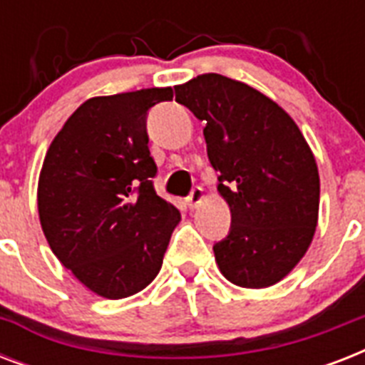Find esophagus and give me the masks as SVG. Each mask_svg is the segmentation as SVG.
Masks as SVG:
<instances>
[{
	"instance_id": "esophagus-1",
	"label": "esophagus",
	"mask_w": 365,
	"mask_h": 365,
	"mask_svg": "<svg viewBox=\"0 0 365 365\" xmlns=\"http://www.w3.org/2000/svg\"><path fill=\"white\" fill-rule=\"evenodd\" d=\"M202 199H205V191H202V187H193L187 199H185V202H187L189 208H197Z\"/></svg>"
}]
</instances>
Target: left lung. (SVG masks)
<instances>
[{"label": "left lung", "mask_w": 365, "mask_h": 365, "mask_svg": "<svg viewBox=\"0 0 365 365\" xmlns=\"http://www.w3.org/2000/svg\"><path fill=\"white\" fill-rule=\"evenodd\" d=\"M176 102L205 121L217 191L231 229L214 244L220 271L242 288L280 282L317 231L320 178L309 143L286 111L246 83L202 73L174 87Z\"/></svg>", "instance_id": "1"}]
</instances>
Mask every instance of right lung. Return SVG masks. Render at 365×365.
Listing matches in <instances>:
<instances>
[{"instance_id":"obj_1","label":"right lung","mask_w":365,"mask_h":365,"mask_svg":"<svg viewBox=\"0 0 365 365\" xmlns=\"http://www.w3.org/2000/svg\"><path fill=\"white\" fill-rule=\"evenodd\" d=\"M170 87L96 96L77 108L43 160L37 210L53 254L91 292L123 299L160 271L176 206L155 193L148 111Z\"/></svg>"}]
</instances>
